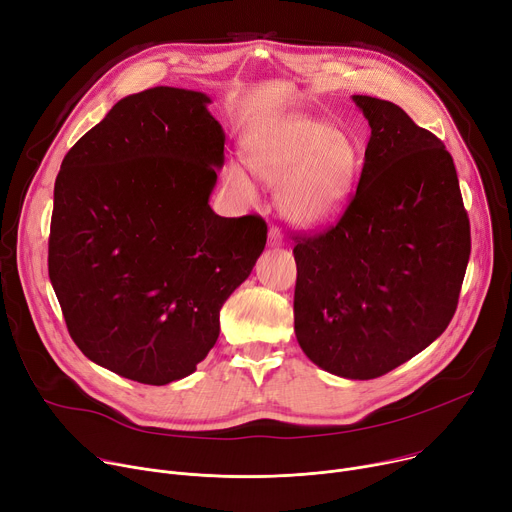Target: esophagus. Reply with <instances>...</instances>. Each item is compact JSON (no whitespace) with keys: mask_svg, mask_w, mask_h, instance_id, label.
<instances>
[{"mask_svg":"<svg viewBox=\"0 0 512 512\" xmlns=\"http://www.w3.org/2000/svg\"><path fill=\"white\" fill-rule=\"evenodd\" d=\"M269 247H282L284 245V234L278 228L269 230Z\"/></svg>","mask_w":512,"mask_h":512,"instance_id":"34e87169","label":"esophagus"}]
</instances>
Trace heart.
<instances>
[{"instance_id": "heart-1", "label": "heart", "mask_w": 512, "mask_h": 512, "mask_svg": "<svg viewBox=\"0 0 512 512\" xmlns=\"http://www.w3.org/2000/svg\"><path fill=\"white\" fill-rule=\"evenodd\" d=\"M247 164L261 183L278 187V208L290 224L317 228L346 206L360 154L348 135L333 125L304 115H284L253 135ZM226 179L236 191L253 195V183L238 164L228 166Z\"/></svg>"}]
</instances>
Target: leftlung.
I'll return each instance as SVG.
<instances>
[{"label":"left lung","instance_id":"8db88e82","mask_svg":"<svg viewBox=\"0 0 512 512\" xmlns=\"http://www.w3.org/2000/svg\"><path fill=\"white\" fill-rule=\"evenodd\" d=\"M370 140L354 199L327 232L296 236L294 331L319 368L377 379L451 323L471 253L451 154L389 100L354 94Z\"/></svg>","mask_w":512,"mask_h":512}]
</instances>
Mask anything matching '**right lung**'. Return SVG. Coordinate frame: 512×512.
I'll list each match as a JSON object with an SVG mask.
<instances>
[{"label":"right lung","instance_id":"1","mask_svg":"<svg viewBox=\"0 0 512 512\" xmlns=\"http://www.w3.org/2000/svg\"><path fill=\"white\" fill-rule=\"evenodd\" d=\"M210 102L170 86L121 98L55 181L49 278L67 331L88 360L144 385L195 372L267 241L261 218L210 208L226 142Z\"/></svg>","mask_w":512,"mask_h":512}]
</instances>
